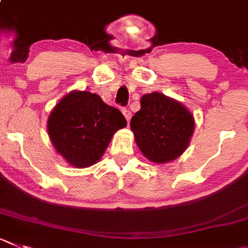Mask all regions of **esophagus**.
I'll list each match as a JSON object with an SVG mask.
<instances>
[{
  "label": "esophagus",
  "mask_w": 248,
  "mask_h": 248,
  "mask_svg": "<svg viewBox=\"0 0 248 248\" xmlns=\"http://www.w3.org/2000/svg\"><path fill=\"white\" fill-rule=\"evenodd\" d=\"M123 114H124V117H125V119L128 120V122H129V120H130L131 112L128 109V108H123Z\"/></svg>",
  "instance_id": "34e87169"
}]
</instances>
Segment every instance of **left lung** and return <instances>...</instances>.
<instances>
[{
  "instance_id": "8db88e82",
  "label": "left lung",
  "mask_w": 248,
  "mask_h": 248,
  "mask_svg": "<svg viewBox=\"0 0 248 248\" xmlns=\"http://www.w3.org/2000/svg\"><path fill=\"white\" fill-rule=\"evenodd\" d=\"M140 103L130 128L141 153L153 163H168L180 157L195 131L192 113L157 91L143 95Z\"/></svg>"
}]
</instances>
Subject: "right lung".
<instances>
[{
	"label": "right lung",
	"instance_id": "obj_1",
	"mask_svg": "<svg viewBox=\"0 0 248 248\" xmlns=\"http://www.w3.org/2000/svg\"><path fill=\"white\" fill-rule=\"evenodd\" d=\"M119 109L106 105L97 93L73 90L51 110L47 133L52 145L75 168L97 163L113 135L125 128Z\"/></svg>",
	"mask_w": 248,
	"mask_h": 248
}]
</instances>
